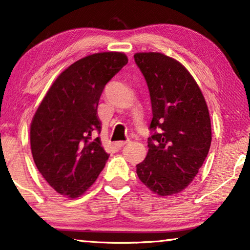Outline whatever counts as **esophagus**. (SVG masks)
<instances>
[{
  "label": "esophagus",
  "mask_w": 250,
  "mask_h": 250,
  "mask_svg": "<svg viewBox=\"0 0 250 250\" xmlns=\"http://www.w3.org/2000/svg\"><path fill=\"white\" fill-rule=\"evenodd\" d=\"M129 142H131V141H129V140H127V141H118V142L115 143V146H116V148L121 149V148H123V146H124L128 145Z\"/></svg>",
  "instance_id": "esophagus-1"
}]
</instances>
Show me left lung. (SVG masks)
Wrapping results in <instances>:
<instances>
[{
    "label": "left lung",
    "mask_w": 250,
    "mask_h": 250,
    "mask_svg": "<svg viewBox=\"0 0 250 250\" xmlns=\"http://www.w3.org/2000/svg\"><path fill=\"white\" fill-rule=\"evenodd\" d=\"M152 108L148 153L136 165L139 179L158 196L183 191L206 159L211 142L209 111L187 68L158 52L134 54Z\"/></svg>",
    "instance_id": "obj_1"
}]
</instances>
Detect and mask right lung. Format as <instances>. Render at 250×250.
I'll list each match as a JSON object with an SVG mask.
<instances>
[{
	"instance_id": "add662e5",
	"label": "right lung",
	"mask_w": 250,
	"mask_h": 250,
	"mask_svg": "<svg viewBox=\"0 0 250 250\" xmlns=\"http://www.w3.org/2000/svg\"><path fill=\"white\" fill-rule=\"evenodd\" d=\"M122 52L82 58L61 73L30 124L34 163L58 193L83 194L98 179L109 155L102 148L98 104L105 84L127 63Z\"/></svg>"
}]
</instances>
